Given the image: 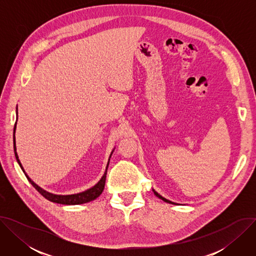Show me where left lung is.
<instances>
[{
  "instance_id": "1",
  "label": "left lung",
  "mask_w": 256,
  "mask_h": 256,
  "mask_svg": "<svg viewBox=\"0 0 256 256\" xmlns=\"http://www.w3.org/2000/svg\"><path fill=\"white\" fill-rule=\"evenodd\" d=\"M153 192H154V194L157 196V198H159L160 200H164L165 202H168V204H176L175 202H171V200H167V198H163L161 194H159L157 192H155V190H153Z\"/></svg>"
}]
</instances>
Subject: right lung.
Returning <instances> with one entry per match:
<instances>
[{
  "label": "right lung",
  "mask_w": 256,
  "mask_h": 256,
  "mask_svg": "<svg viewBox=\"0 0 256 256\" xmlns=\"http://www.w3.org/2000/svg\"><path fill=\"white\" fill-rule=\"evenodd\" d=\"M18 120V118H17ZM16 124H17V120H16V124L14 126V132H13V144H14V153H15V157H16V160L19 164V166L21 167L22 171L24 172L26 178L28 179V181L30 182V184L33 186V188L38 190L42 196H44L46 200L52 202H56V204H86V202H92L94 200H96L103 192L104 190V186H105V180H106V173H107V168H108V165H109V161H110V157L114 151V149L112 150L110 156H109V159H108V162H107V165H106V169H105V172L104 174L102 175L101 179L97 182V184L90 188L89 190H86L85 192H79V194H66V196H62V194H50L46 190H44V188H42L40 186H38V184H35V182L27 175V173L25 172L20 160H19V157H18V154H17V151H16V140H15V132H16Z\"/></svg>",
  "instance_id": "1"
}]
</instances>
